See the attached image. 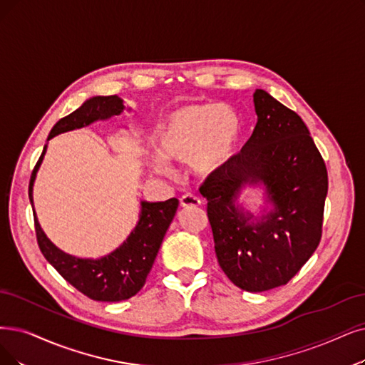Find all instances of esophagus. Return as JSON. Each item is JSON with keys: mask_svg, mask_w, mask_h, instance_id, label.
<instances>
[{"mask_svg": "<svg viewBox=\"0 0 365 365\" xmlns=\"http://www.w3.org/2000/svg\"><path fill=\"white\" fill-rule=\"evenodd\" d=\"M200 203H202V200H200L197 196L192 195V193H185V195H182V197H181V207H184V208H188V207H199Z\"/></svg>", "mask_w": 365, "mask_h": 365, "instance_id": "esophagus-1", "label": "esophagus"}]
</instances>
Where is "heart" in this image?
Wrapping results in <instances>:
<instances>
[{"label": "heart", "instance_id": "b5f03b06", "mask_svg": "<svg viewBox=\"0 0 365 365\" xmlns=\"http://www.w3.org/2000/svg\"><path fill=\"white\" fill-rule=\"evenodd\" d=\"M241 136V118L229 105L199 103L172 110L160 123L155 145L160 154L153 166L168 172L166 158L187 162L202 177L220 170L235 153Z\"/></svg>", "mask_w": 365, "mask_h": 365}]
</instances>
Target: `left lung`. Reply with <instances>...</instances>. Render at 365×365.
<instances>
[{
	"mask_svg": "<svg viewBox=\"0 0 365 365\" xmlns=\"http://www.w3.org/2000/svg\"><path fill=\"white\" fill-rule=\"evenodd\" d=\"M242 150L203 181L218 265L247 292L286 284L322 238L328 172L301 116L264 90ZM264 182L274 208L256 219L235 207L244 183Z\"/></svg>",
	"mask_w": 365,
	"mask_h": 365,
	"instance_id": "left-lung-1",
	"label": "left lung"
}]
</instances>
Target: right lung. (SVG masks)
<instances>
[{
  "mask_svg": "<svg viewBox=\"0 0 365 365\" xmlns=\"http://www.w3.org/2000/svg\"><path fill=\"white\" fill-rule=\"evenodd\" d=\"M124 110L123 100L118 96L93 97L85 103L58 121L48 140L53 136L90 125L97 120H108L113 115H120ZM46 153V145L31 173L30 180V202L33 205V185L37 170ZM178 199H168L165 202H140L142 211L139 223L130 237L110 255L100 259H79L64 253L55 247L41 230L34 212L36 237L40 252L49 264L61 274L63 279L81 294L94 301L116 302L135 297L143 287L147 277L153 268L160 245L166 235L175 212L178 208ZM34 208V205H33Z\"/></svg>",
  "mask_w": 365,
  "mask_h": 365,
  "instance_id": "add662e5",
  "label": "right lung"
}]
</instances>
